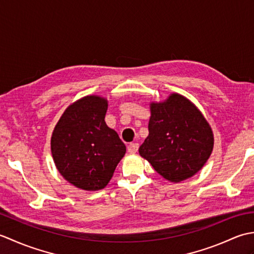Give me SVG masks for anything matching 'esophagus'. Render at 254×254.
Returning <instances> with one entry per match:
<instances>
[{
  "mask_svg": "<svg viewBox=\"0 0 254 254\" xmlns=\"http://www.w3.org/2000/svg\"><path fill=\"white\" fill-rule=\"evenodd\" d=\"M138 149V144L137 143H131L127 145V152L130 154H135Z\"/></svg>",
  "mask_w": 254,
  "mask_h": 254,
  "instance_id": "esophagus-1",
  "label": "esophagus"
}]
</instances>
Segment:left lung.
<instances>
[{"label":"left lung","mask_w":254,"mask_h":254,"mask_svg":"<svg viewBox=\"0 0 254 254\" xmlns=\"http://www.w3.org/2000/svg\"><path fill=\"white\" fill-rule=\"evenodd\" d=\"M148 132L138 153L171 182L195 175L214 147L213 131L202 112L176 93L163 102L150 104Z\"/></svg>","instance_id":"1"}]
</instances>
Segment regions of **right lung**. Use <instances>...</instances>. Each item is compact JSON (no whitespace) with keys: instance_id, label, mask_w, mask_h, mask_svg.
<instances>
[{"instance_id":"right-lung-1","label":"right lung","mask_w":254,"mask_h":254,"mask_svg":"<svg viewBox=\"0 0 254 254\" xmlns=\"http://www.w3.org/2000/svg\"><path fill=\"white\" fill-rule=\"evenodd\" d=\"M108 100L86 96L63 112L51 136V153L59 172L86 191L104 189L127 152L118 133L105 122Z\"/></svg>"}]
</instances>
